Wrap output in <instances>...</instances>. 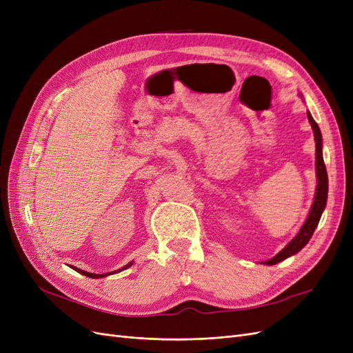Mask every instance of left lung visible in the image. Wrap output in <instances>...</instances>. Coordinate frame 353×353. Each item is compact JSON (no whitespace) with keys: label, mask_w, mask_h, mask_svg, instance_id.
I'll list each match as a JSON object with an SVG mask.
<instances>
[{"label":"left lung","mask_w":353,"mask_h":353,"mask_svg":"<svg viewBox=\"0 0 353 353\" xmlns=\"http://www.w3.org/2000/svg\"><path fill=\"white\" fill-rule=\"evenodd\" d=\"M307 121L311 123L312 130H314V137H315V169H316V191H315V199L312 203V208L309 210V215L305 221V223L302 225L301 231L297 232V236L288 243L285 248L276 253L272 259L265 261V265H275L279 263L290 256L296 254L297 252H301L305 245L307 244V241L311 240L312 234L318 225L319 219H321L323 212L325 209L327 205V194H328V176H327V169L324 165V159H323V137H321V131H319V126L316 125V122L314 121V117L311 116V113L307 112Z\"/></svg>","instance_id":"8db88e82"}]
</instances>
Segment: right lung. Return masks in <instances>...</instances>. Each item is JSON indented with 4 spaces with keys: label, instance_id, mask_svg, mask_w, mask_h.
<instances>
[{
    "label": "right lung",
    "instance_id": "1",
    "mask_svg": "<svg viewBox=\"0 0 353 353\" xmlns=\"http://www.w3.org/2000/svg\"><path fill=\"white\" fill-rule=\"evenodd\" d=\"M131 265H132V262H130V263H128V265H125L123 268H121V270L113 271V272H108V274H92V272H87V271H82V270L74 268V266H72V268H73L74 271H78L79 274L85 275V276H90V279H103V276H108V275H112V274H116V272H121V271H123V270H126V268H130Z\"/></svg>",
    "mask_w": 353,
    "mask_h": 353
}]
</instances>
